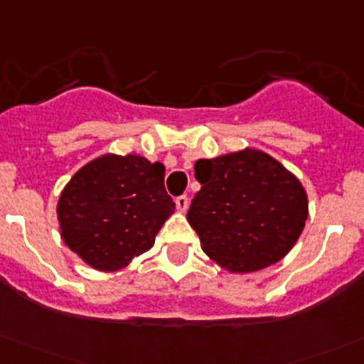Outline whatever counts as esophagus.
<instances>
[{
	"label": "esophagus",
	"mask_w": 364,
	"mask_h": 364,
	"mask_svg": "<svg viewBox=\"0 0 364 364\" xmlns=\"http://www.w3.org/2000/svg\"><path fill=\"white\" fill-rule=\"evenodd\" d=\"M175 203H176V210H178V213H186L189 207V198L186 195H182L175 200Z\"/></svg>",
	"instance_id": "esophagus-1"
}]
</instances>
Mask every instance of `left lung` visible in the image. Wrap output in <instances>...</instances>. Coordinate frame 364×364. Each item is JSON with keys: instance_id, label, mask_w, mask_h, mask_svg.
<instances>
[{"instance_id": "1", "label": "left lung", "mask_w": 364, "mask_h": 364, "mask_svg": "<svg viewBox=\"0 0 364 364\" xmlns=\"http://www.w3.org/2000/svg\"><path fill=\"white\" fill-rule=\"evenodd\" d=\"M195 176L202 189L193 198L188 221L202 250L228 272L250 273L275 264L306 227V189L264 151L245 148L200 159Z\"/></svg>"}]
</instances>
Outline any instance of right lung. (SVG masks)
Instances as JSON below:
<instances>
[{"mask_svg":"<svg viewBox=\"0 0 364 364\" xmlns=\"http://www.w3.org/2000/svg\"><path fill=\"white\" fill-rule=\"evenodd\" d=\"M173 213L164 166L134 154H105L82 166L57 203L64 243L100 272H117L150 250Z\"/></svg>","mask_w":364,"mask_h":364,"instance_id":"right-lung-1","label":"right lung"}]
</instances>
